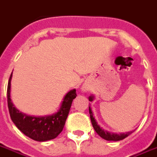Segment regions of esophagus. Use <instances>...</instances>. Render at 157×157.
<instances>
[{
    "label": "esophagus",
    "instance_id": "1",
    "mask_svg": "<svg viewBox=\"0 0 157 157\" xmlns=\"http://www.w3.org/2000/svg\"><path fill=\"white\" fill-rule=\"evenodd\" d=\"M82 90H84V91H88V90H89V88H88V86H86V85H84V86H82Z\"/></svg>",
    "mask_w": 157,
    "mask_h": 157
}]
</instances>
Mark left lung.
I'll use <instances>...</instances> for the list:
<instances>
[{
  "mask_svg": "<svg viewBox=\"0 0 157 157\" xmlns=\"http://www.w3.org/2000/svg\"><path fill=\"white\" fill-rule=\"evenodd\" d=\"M89 101H94V96H90V98H89ZM89 110H90V119H91L92 125H93V127H94L95 132L98 134L101 138L105 140H109V141L122 140L125 139L128 136H130V135L134 132V131H132V132H126V133L116 134V133H111V132H106V131H104L101 127H100V126H99V125L98 124V123H97L96 119L94 118V114H93V112H92V109L91 108H90V106H89Z\"/></svg>",
  "mask_w": 157,
  "mask_h": 157,
  "instance_id": "obj_1",
  "label": "left lung"
}]
</instances>
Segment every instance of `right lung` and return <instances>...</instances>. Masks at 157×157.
<instances>
[{
    "mask_svg": "<svg viewBox=\"0 0 157 157\" xmlns=\"http://www.w3.org/2000/svg\"><path fill=\"white\" fill-rule=\"evenodd\" d=\"M12 74L13 72L10 75L7 88V101L10 118L15 126L24 135L34 140L43 142L56 138L63 131L72 101L76 98V90H70L64 96L59 109L56 113L41 117L30 116L19 111L11 101L10 89Z\"/></svg>",
    "mask_w": 157,
    "mask_h": 157,
    "instance_id": "right-lung-1",
    "label": "right lung"
}]
</instances>
